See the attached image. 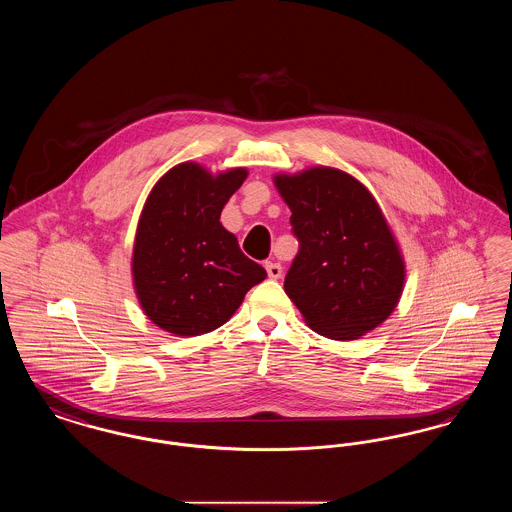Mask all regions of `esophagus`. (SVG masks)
<instances>
[{
  "mask_svg": "<svg viewBox=\"0 0 512 512\" xmlns=\"http://www.w3.org/2000/svg\"><path fill=\"white\" fill-rule=\"evenodd\" d=\"M265 268H267L268 278H272V280H278L282 276V265L280 263L268 261V263H265Z\"/></svg>",
  "mask_w": 512,
  "mask_h": 512,
  "instance_id": "obj_1",
  "label": "esophagus"
}]
</instances>
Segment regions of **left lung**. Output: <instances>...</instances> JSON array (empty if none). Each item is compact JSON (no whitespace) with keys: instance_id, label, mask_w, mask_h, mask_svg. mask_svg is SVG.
<instances>
[{"instance_id":"1","label":"left lung","mask_w":512,"mask_h":512,"mask_svg":"<svg viewBox=\"0 0 512 512\" xmlns=\"http://www.w3.org/2000/svg\"><path fill=\"white\" fill-rule=\"evenodd\" d=\"M299 251L284 290L305 322L330 340H359L397 307L405 261L374 195L351 174L311 167L276 174Z\"/></svg>"}]
</instances>
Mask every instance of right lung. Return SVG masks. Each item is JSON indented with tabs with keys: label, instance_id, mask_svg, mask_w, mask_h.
Wrapping results in <instances>:
<instances>
[{
	"label": "right lung",
	"instance_id": "obj_1",
	"mask_svg": "<svg viewBox=\"0 0 512 512\" xmlns=\"http://www.w3.org/2000/svg\"><path fill=\"white\" fill-rule=\"evenodd\" d=\"M247 169L211 174L180 163L153 186L132 251V280L147 318L174 336L217 330L238 311L267 270L245 257L220 224L222 207Z\"/></svg>",
	"mask_w": 512,
	"mask_h": 512
}]
</instances>
